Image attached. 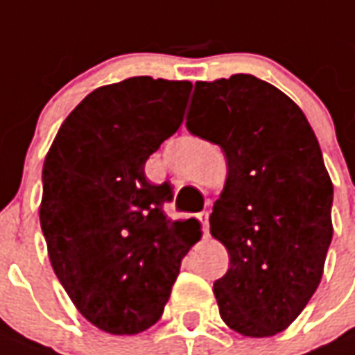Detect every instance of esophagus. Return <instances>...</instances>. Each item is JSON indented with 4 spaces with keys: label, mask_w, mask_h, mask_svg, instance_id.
<instances>
[{
    "label": "esophagus",
    "mask_w": 355,
    "mask_h": 355,
    "mask_svg": "<svg viewBox=\"0 0 355 355\" xmlns=\"http://www.w3.org/2000/svg\"><path fill=\"white\" fill-rule=\"evenodd\" d=\"M208 216H210V212H201L199 214V220H201L202 223V232H205V236H208V231H210V225H208Z\"/></svg>",
    "instance_id": "34e87169"
}]
</instances>
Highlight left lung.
I'll return each instance as SVG.
<instances>
[{"label": "left lung", "instance_id": "1", "mask_svg": "<svg viewBox=\"0 0 355 355\" xmlns=\"http://www.w3.org/2000/svg\"><path fill=\"white\" fill-rule=\"evenodd\" d=\"M186 126L220 145L227 180L210 232L229 253L220 315L245 337L291 326L320 285L334 236V184L304 112L251 74L197 81Z\"/></svg>", "mask_w": 355, "mask_h": 355}]
</instances>
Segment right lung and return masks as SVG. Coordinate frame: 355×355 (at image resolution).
<instances>
[{"label":"right lung","mask_w":355,"mask_h":355,"mask_svg":"<svg viewBox=\"0 0 355 355\" xmlns=\"http://www.w3.org/2000/svg\"><path fill=\"white\" fill-rule=\"evenodd\" d=\"M189 81L135 76L89 93L61 124L42 167L39 216L51 268L76 309L113 335L159 320L180 262L201 238L169 220V182L145 162L182 124Z\"/></svg>","instance_id":"right-lung-1"}]
</instances>
